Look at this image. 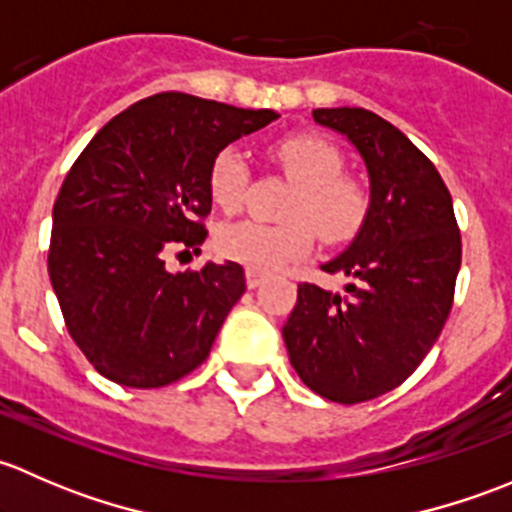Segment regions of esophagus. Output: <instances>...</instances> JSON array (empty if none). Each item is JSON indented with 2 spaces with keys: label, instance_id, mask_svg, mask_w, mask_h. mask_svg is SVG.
<instances>
[{
  "label": "esophagus",
  "instance_id": "obj_1",
  "mask_svg": "<svg viewBox=\"0 0 512 512\" xmlns=\"http://www.w3.org/2000/svg\"><path fill=\"white\" fill-rule=\"evenodd\" d=\"M265 272H260V270H255V267H247L245 270V280H247V287L250 289H255V287H260L262 282H265Z\"/></svg>",
  "mask_w": 512,
  "mask_h": 512
}]
</instances>
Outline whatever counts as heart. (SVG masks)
I'll use <instances>...</instances> for the list:
<instances>
[{
  "instance_id": "b5f03b06",
  "label": "heart",
  "mask_w": 512,
  "mask_h": 512,
  "mask_svg": "<svg viewBox=\"0 0 512 512\" xmlns=\"http://www.w3.org/2000/svg\"><path fill=\"white\" fill-rule=\"evenodd\" d=\"M272 158L297 188L285 205V223L242 220L220 230L218 247L230 260L255 270H277L312 250L314 228L327 242H344L359 232L369 213V190L344 175L337 146L319 136H287L275 143ZM250 168L235 146L213 158L208 173L210 198L223 210H237L245 200Z\"/></svg>"
}]
</instances>
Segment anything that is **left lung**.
I'll return each instance as SVG.
<instances>
[{
    "label": "left lung",
    "mask_w": 512,
    "mask_h": 512,
    "mask_svg": "<svg viewBox=\"0 0 512 512\" xmlns=\"http://www.w3.org/2000/svg\"><path fill=\"white\" fill-rule=\"evenodd\" d=\"M369 173V213L347 250L324 262L344 292L302 282L282 327L299 379L337 404H361L404 384L431 352L453 304L461 232L436 165L366 108H317Z\"/></svg>",
    "instance_id": "8db88e82"
}]
</instances>
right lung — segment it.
Returning a JSON list of instances; mask_svg holds the SVG:
<instances>
[{"label": "right lung", "instance_id": "add662e5", "mask_svg": "<svg viewBox=\"0 0 512 512\" xmlns=\"http://www.w3.org/2000/svg\"><path fill=\"white\" fill-rule=\"evenodd\" d=\"M280 118L180 91L133 103L71 165L51 215L49 277L76 347L106 379L158 389L208 359L245 292L237 262L170 272L200 252L213 158ZM180 252V255H183Z\"/></svg>", "mask_w": 512, "mask_h": 512}]
</instances>
